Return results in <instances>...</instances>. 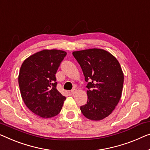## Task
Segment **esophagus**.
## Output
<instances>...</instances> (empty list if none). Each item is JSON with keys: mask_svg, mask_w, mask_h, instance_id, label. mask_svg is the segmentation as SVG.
<instances>
[{"mask_svg": "<svg viewBox=\"0 0 150 150\" xmlns=\"http://www.w3.org/2000/svg\"><path fill=\"white\" fill-rule=\"evenodd\" d=\"M76 91H77V89H75V88H74V89H73L72 90H71V94H72V95H74L75 93H76Z\"/></svg>", "mask_w": 150, "mask_h": 150, "instance_id": "34e87169", "label": "esophagus"}]
</instances>
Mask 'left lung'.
<instances>
[{"mask_svg": "<svg viewBox=\"0 0 150 150\" xmlns=\"http://www.w3.org/2000/svg\"><path fill=\"white\" fill-rule=\"evenodd\" d=\"M73 55L88 82V102L80 110L89 120L104 119L115 110L122 95L124 75L119 62L103 49L75 51Z\"/></svg>", "mask_w": 150, "mask_h": 150, "instance_id": "8db88e82", "label": "left lung"}]
</instances>
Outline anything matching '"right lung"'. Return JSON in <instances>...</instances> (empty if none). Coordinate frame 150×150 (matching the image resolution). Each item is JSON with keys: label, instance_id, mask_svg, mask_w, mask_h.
<instances>
[{"label": "right lung", "instance_id": "1", "mask_svg": "<svg viewBox=\"0 0 150 150\" xmlns=\"http://www.w3.org/2000/svg\"><path fill=\"white\" fill-rule=\"evenodd\" d=\"M66 55L62 50H43L30 56L21 64L18 81L22 99L40 117L57 115L66 100L57 90L55 76Z\"/></svg>", "mask_w": 150, "mask_h": 150}]
</instances>
